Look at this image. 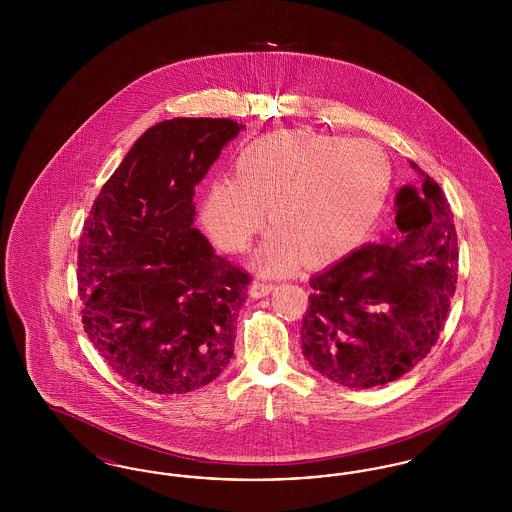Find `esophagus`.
Masks as SVG:
<instances>
[{
    "mask_svg": "<svg viewBox=\"0 0 512 512\" xmlns=\"http://www.w3.org/2000/svg\"><path fill=\"white\" fill-rule=\"evenodd\" d=\"M274 290V284H268V282H261V280H257V282H253L251 284V288H249V295L251 297H255V299H259V297H265L268 293Z\"/></svg>",
    "mask_w": 512,
    "mask_h": 512,
    "instance_id": "34e87169",
    "label": "esophagus"
}]
</instances>
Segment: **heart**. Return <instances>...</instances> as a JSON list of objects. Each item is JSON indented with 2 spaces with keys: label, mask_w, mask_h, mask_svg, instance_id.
Here are the masks:
<instances>
[{
  "label": "heart",
  "mask_w": 512,
  "mask_h": 512,
  "mask_svg": "<svg viewBox=\"0 0 512 512\" xmlns=\"http://www.w3.org/2000/svg\"><path fill=\"white\" fill-rule=\"evenodd\" d=\"M391 188L386 151L372 140H347L309 130L261 136L238 153L232 180L213 182L199 219L211 240L245 251L265 224L274 228L255 265L288 274L305 259L328 265L370 238Z\"/></svg>",
  "instance_id": "heart-1"
}]
</instances>
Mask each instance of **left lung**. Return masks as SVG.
Returning <instances> with one entry per match:
<instances>
[{
	"mask_svg": "<svg viewBox=\"0 0 512 512\" xmlns=\"http://www.w3.org/2000/svg\"><path fill=\"white\" fill-rule=\"evenodd\" d=\"M420 186L395 197V228L311 278L301 324L309 365L332 382L390 384L436 345L457 288L459 249L451 207L416 163Z\"/></svg>",
	"mask_w": 512,
	"mask_h": 512,
	"instance_id": "obj_1",
	"label": "left lung"
}]
</instances>
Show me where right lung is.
<instances>
[{
	"label": "right lung",
	"instance_id": "add662e5",
	"mask_svg": "<svg viewBox=\"0 0 512 512\" xmlns=\"http://www.w3.org/2000/svg\"><path fill=\"white\" fill-rule=\"evenodd\" d=\"M244 124L172 119L146 130L103 184L78 245L82 324L126 382L178 395L230 363L249 274L194 226L195 186Z\"/></svg>",
	"mask_w": 512,
	"mask_h": 512
}]
</instances>
